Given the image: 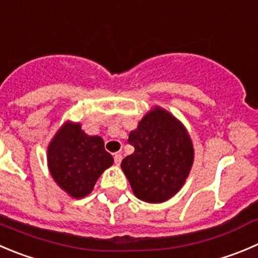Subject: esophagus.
I'll use <instances>...</instances> for the list:
<instances>
[{"label":"esophagus","mask_w":258,"mask_h":258,"mask_svg":"<svg viewBox=\"0 0 258 258\" xmlns=\"http://www.w3.org/2000/svg\"><path fill=\"white\" fill-rule=\"evenodd\" d=\"M121 159H122V156L120 153H115L114 154V161H115V164L116 166H119L120 163H121Z\"/></svg>","instance_id":"esophagus-1"}]
</instances>
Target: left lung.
<instances>
[{"instance_id":"left-lung-1","label":"left lung","mask_w":258,"mask_h":258,"mask_svg":"<svg viewBox=\"0 0 258 258\" xmlns=\"http://www.w3.org/2000/svg\"><path fill=\"white\" fill-rule=\"evenodd\" d=\"M127 142L134 153L125 157L121 170L134 195L158 204L175 196L188 177L194 163V146L185 125L170 111L154 106Z\"/></svg>"}]
</instances>
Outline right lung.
<instances>
[{
  "label": "right lung",
  "instance_id": "obj_1",
  "mask_svg": "<svg viewBox=\"0 0 258 258\" xmlns=\"http://www.w3.org/2000/svg\"><path fill=\"white\" fill-rule=\"evenodd\" d=\"M48 168L53 180L73 199L91 194L114 158L99 136H88L80 122L67 120L48 146Z\"/></svg>",
  "mask_w": 258,
  "mask_h": 258
}]
</instances>
